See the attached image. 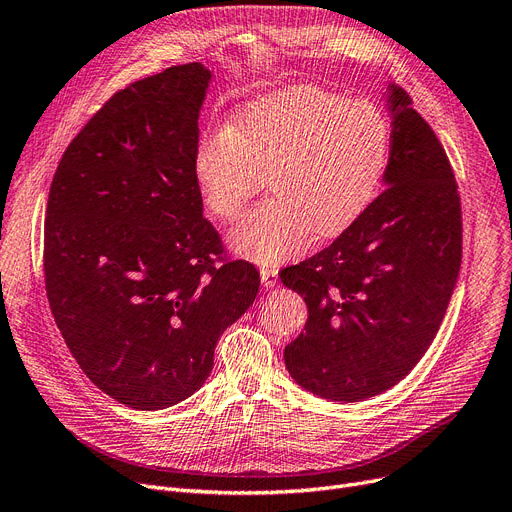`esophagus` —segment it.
I'll return each instance as SVG.
<instances>
[{"label": "esophagus", "mask_w": 512, "mask_h": 512, "mask_svg": "<svg viewBox=\"0 0 512 512\" xmlns=\"http://www.w3.org/2000/svg\"><path fill=\"white\" fill-rule=\"evenodd\" d=\"M261 282L265 288H272L278 282V270L276 268H261Z\"/></svg>", "instance_id": "obj_1"}]
</instances>
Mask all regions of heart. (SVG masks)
Listing matches in <instances>:
<instances>
[{
    "instance_id": "1",
    "label": "heart",
    "mask_w": 512,
    "mask_h": 512,
    "mask_svg": "<svg viewBox=\"0 0 512 512\" xmlns=\"http://www.w3.org/2000/svg\"><path fill=\"white\" fill-rule=\"evenodd\" d=\"M391 129L368 100L295 85L244 104L194 152V177L213 215L234 221L268 175L270 201L230 232V247L280 263L311 238H335L372 205L389 161Z\"/></svg>"
}]
</instances>
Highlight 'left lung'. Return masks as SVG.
Listing matches in <instances>:
<instances>
[{"mask_svg":"<svg viewBox=\"0 0 512 512\" xmlns=\"http://www.w3.org/2000/svg\"><path fill=\"white\" fill-rule=\"evenodd\" d=\"M385 96V190L330 247L280 272L309 314L284 347L286 370L330 402H362L402 381L433 343L460 272V196L446 150L402 87L389 83Z\"/></svg>","mask_w":512,"mask_h":512,"instance_id":"1","label":"left lung"}]
</instances>
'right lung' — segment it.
<instances>
[{"label": "right lung", "instance_id": "add662e5", "mask_svg": "<svg viewBox=\"0 0 512 512\" xmlns=\"http://www.w3.org/2000/svg\"><path fill=\"white\" fill-rule=\"evenodd\" d=\"M201 62L131 83L87 121L52 180L43 272L66 347L127 408L163 410L203 387L217 339L259 272L226 259L194 177Z\"/></svg>", "mask_w": 512, "mask_h": 512}]
</instances>
